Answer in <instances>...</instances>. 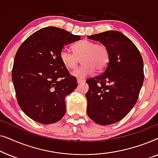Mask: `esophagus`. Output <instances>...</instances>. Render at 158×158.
I'll return each instance as SVG.
<instances>
[{
    "instance_id": "34e87169",
    "label": "esophagus",
    "mask_w": 158,
    "mask_h": 158,
    "mask_svg": "<svg viewBox=\"0 0 158 158\" xmlns=\"http://www.w3.org/2000/svg\"><path fill=\"white\" fill-rule=\"evenodd\" d=\"M85 82V80H83V79H80V78H77V83L78 84H81L82 83H84Z\"/></svg>"
}]
</instances>
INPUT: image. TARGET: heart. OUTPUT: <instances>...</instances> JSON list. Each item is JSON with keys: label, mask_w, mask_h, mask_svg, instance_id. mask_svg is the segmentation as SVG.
I'll return each instance as SVG.
<instances>
[{"label": "heart", "mask_w": 158, "mask_h": 158, "mask_svg": "<svg viewBox=\"0 0 158 158\" xmlns=\"http://www.w3.org/2000/svg\"><path fill=\"white\" fill-rule=\"evenodd\" d=\"M74 53L68 49L60 51V60L66 68L71 70L77 65L80 60L83 65L71 73L77 78H85L96 72L106 68L109 62V51L106 45L97 44L93 41L84 40L73 45Z\"/></svg>", "instance_id": "b5f03b06"}]
</instances>
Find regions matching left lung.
<instances>
[{
  "instance_id": "obj_1",
  "label": "left lung",
  "mask_w": 158,
  "mask_h": 158,
  "mask_svg": "<svg viewBox=\"0 0 158 158\" xmlns=\"http://www.w3.org/2000/svg\"><path fill=\"white\" fill-rule=\"evenodd\" d=\"M106 45L109 62L102 75L87 80V114L101 125L124 118L137 102L144 81V64L135 44L118 31L88 36Z\"/></svg>"
}]
</instances>
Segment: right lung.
I'll return each instance as SVG.
<instances>
[{"instance_id": "1", "label": "right lung", "mask_w": 158, "mask_h": 158, "mask_svg": "<svg viewBox=\"0 0 158 158\" xmlns=\"http://www.w3.org/2000/svg\"><path fill=\"white\" fill-rule=\"evenodd\" d=\"M81 40L60 28H42L29 36L14 58L12 81L21 110L43 124L57 122L66 111V96L77 88L60 60L65 45Z\"/></svg>"}]
</instances>
